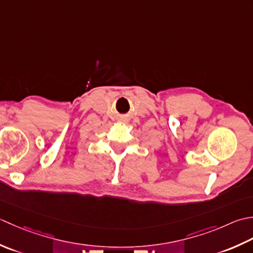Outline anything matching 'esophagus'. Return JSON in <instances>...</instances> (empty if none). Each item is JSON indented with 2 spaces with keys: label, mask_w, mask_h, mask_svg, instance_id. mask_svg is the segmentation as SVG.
I'll list each match as a JSON object with an SVG mask.
<instances>
[{
  "label": "esophagus",
  "mask_w": 253,
  "mask_h": 253,
  "mask_svg": "<svg viewBox=\"0 0 253 253\" xmlns=\"http://www.w3.org/2000/svg\"><path fill=\"white\" fill-rule=\"evenodd\" d=\"M119 121L122 122V123H127L128 119H127V117H121V119Z\"/></svg>",
  "instance_id": "34e87169"
}]
</instances>
